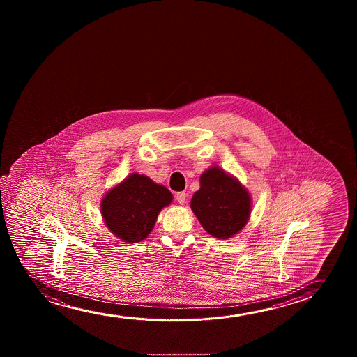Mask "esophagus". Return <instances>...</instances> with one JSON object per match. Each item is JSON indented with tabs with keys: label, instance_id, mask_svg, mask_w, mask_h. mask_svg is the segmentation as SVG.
I'll list each match as a JSON object with an SVG mask.
<instances>
[{
	"label": "esophagus",
	"instance_id": "1",
	"mask_svg": "<svg viewBox=\"0 0 357 357\" xmlns=\"http://www.w3.org/2000/svg\"><path fill=\"white\" fill-rule=\"evenodd\" d=\"M186 196L188 195H186L184 191H181V192H178V194L176 195V201H178L181 205H184L186 201Z\"/></svg>",
	"mask_w": 357,
	"mask_h": 357
}]
</instances>
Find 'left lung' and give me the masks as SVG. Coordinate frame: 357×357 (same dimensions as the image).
I'll use <instances>...</instances> for the list:
<instances>
[{"instance_id":"obj_1","label":"left lung","mask_w":357,"mask_h":357,"mask_svg":"<svg viewBox=\"0 0 357 357\" xmlns=\"http://www.w3.org/2000/svg\"><path fill=\"white\" fill-rule=\"evenodd\" d=\"M190 207L208 234L229 239L248 223L251 196L236 178L212 166L201 174L200 189L192 195Z\"/></svg>"}]
</instances>
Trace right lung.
Returning a JSON list of instances; mask_svg holds the SVG:
<instances>
[{"label":"right lung","instance_id":"1","mask_svg":"<svg viewBox=\"0 0 357 357\" xmlns=\"http://www.w3.org/2000/svg\"><path fill=\"white\" fill-rule=\"evenodd\" d=\"M173 200L166 186L132 173L107 191L101 200L103 222L118 239L137 244L147 238L157 215Z\"/></svg>","mask_w":357,"mask_h":357}]
</instances>
